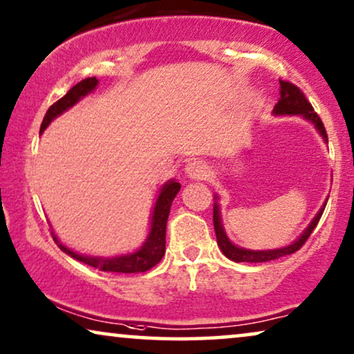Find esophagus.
Here are the masks:
<instances>
[{"mask_svg": "<svg viewBox=\"0 0 354 354\" xmlns=\"http://www.w3.org/2000/svg\"><path fill=\"white\" fill-rule=\"evenodd\" d=\"M207 173H209V169L202 160H192L186 167V174L192 180H205Z\"/></svg>", "mask_w": 354, "mask_h": 354, "instance_id": "1", "label": "esophagus"}]
</instances>
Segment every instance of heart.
I'll list each match as a JSON object with an SVG mask.
<instances>
[{
	"label": "heart",
	"instance_id": "heart-1",
	"mask_svg": "<svg viewBox=\"0 0 354 354\" xmlns=\"http://www.w3.org/2000/svg\"><path fill=\"white\" fill-rule=\"evenodd\" d=\"M152 155H153V152H149V153H147V157H152Z\"/></svg>",
	"mask_w": 354,
	"mask_h": 354
}]
</instances>
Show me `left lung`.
Wrapping results in <instances>:
<instances>
[{"label":"left lung","mask_w":354,"mask_h":354,"mask_svg":"<svg viewBox=\"0 0 354 354\" xmlns=\"http://www.w3.org/2000/svg\"><path fill=\"white\" fill-rule=\"evenodd\" d=\"M280 100L277 103L273 111L275 115H303L304 118H308L315 124V128L319 129V133L322 134V138L325 139V142H328L327 138V131H325V126L322 120L317 113L314 111L313 105H310L308 98H306L304 92L301 91L298 86L291 84L290 81H283L280 79ZM324 204L322 209L319 210V214L315 215V218L313 220V223L308 226V230L301 234V238L298 241H295L290 246L281 248V249H273V251H249V249H243L234 246V244L230 243V239L226 238V234L223 232V226L220 223V215H218V207L216 204L214 205V228H215V234H216V243L221 249V252L225 254L226 257L232 259L234 262H268V261H275V259H280L283 256H288V254H293L296 251H299L303 248V244L308 241V238L310 236V233L314 232V228L317 226L320 216L324 214L325 209Z\"/></svg>","instance_id":"8db88e82"}]
</instances>
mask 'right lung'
I'll return each instance as SVG.
<instances>
[{"label": "right lung", "mask_w": 354, "mask_h": 354, "mask_svg": "<svg viewBox=\"0 0 354 354\" xmlns=\"http://www.w3.org/2000/svg\"><path fill=\"white\" fill-rule=\"evenodd\" d=\"M97 77H87L84 81L77 82L73 88H69L68 93L64 97H61L58 102H55L48 110L45 113L44 121H41L40 131H44L46 126L50 124V121L61 115L64 110H68L69 106H73L79 98L87 95L88 92H92L93 88L97 87ZM181 189V185L176 181H169L168 185L162 187V192H160L157 204H155L153 209V216H152V228H150V234L147 241L142 248L139 249L138 252L131 254V256H121V257H86L81 256V254H75L63 246L56 236H53L55 243L58 244L61 251L69 254L71 257L75 259V261L87 263V266L95 267L102 272H118V273H136V272H147L149 268L162 261L165 256V234H167V221L169 215V207H171V202L174 197H176L178 192Z\"/></svg>", "instance_id": "add662e5"}]
</instances>
